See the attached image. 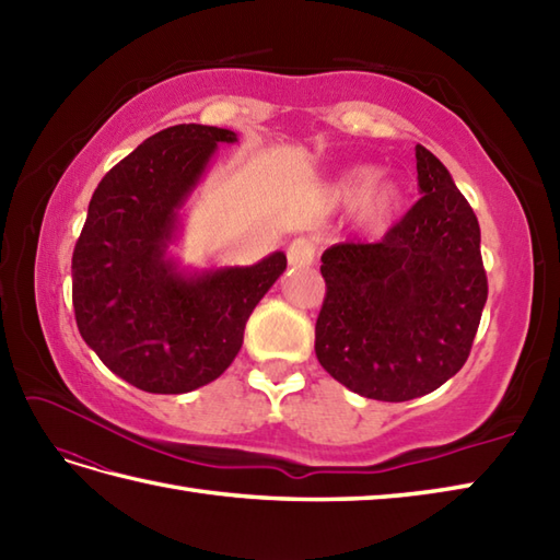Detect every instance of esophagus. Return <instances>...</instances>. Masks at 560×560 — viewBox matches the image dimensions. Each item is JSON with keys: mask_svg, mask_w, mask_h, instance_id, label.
<instances>
[{"mask_svg": "<svg viewBox=\"0 0 560 560\" xmlns=\"http://www.w3.org/2000/svg\"><path fill=\"white\" fill-rule=\"evenodd\" d=\"M315 255H317V245L313 237H295V241L289 245V261L293 267L313 265Z\"/></svg>", "mask_w": 560, "mask_h": 560, "instance_id": "1", "label": "esophagus"}]
</instances>
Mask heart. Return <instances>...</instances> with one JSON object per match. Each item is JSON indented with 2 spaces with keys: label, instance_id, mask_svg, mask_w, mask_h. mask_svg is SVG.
Here are the masks:
<instances>
[{
  "label": "heart",
  "instance_id": "heart-1",
  "mask_svg": "<svg viewBox=\"0 0 560 560\" xmlns=\"http://www.w3.org/2000/svg\"><path fill=\"white\" fill-rule=\"evenodd\" d=\"M373 168H355L339 180L335 195L343 205H353L355 221L365 229L387 223L401 205V185L392 177H376Z\"/></svg>",
  "mask_w": 560,
  "mask_h": 560
}]
</instances>
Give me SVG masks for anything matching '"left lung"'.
<instances>
[{"label": "left lung", "instance_id": "8db88e82", "mask_svg": "<svg viewBox=\"0 0 560 560\" xmlns=\"http://www.w3.org/2000/svg\"><path fill=\"white\" fill-rule=\"evenodd\" d=\"M423 197L380 243L325 249L315 325L319 365L351 392L409 401L467 361L489 295L477 213L431 151L416 144Z\"/></svg>", "mask_w": 560, "mask_h": 560}]
</instances>
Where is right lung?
Instances as JSON below:
<instances>
[{
    "instance_id": "add662e5",
    "label": "right lung",
    "mask_w": 560,
    "mask_h": 560,
    "mask_svg": "<svg viewBox=\"0 0 560 560\" xmlns=\"http://www.w3.org/2000/svg\"><path fill=\"white\" fill-rule=\"evenodd\" d=\"M235 132L175 125L105 173L71 257V301L83 341L110 371L153 395H183L217 380L287 255L253 267L180 269L168 247L180 209L219 144Z\"/></svg>"
}]
</instances>
